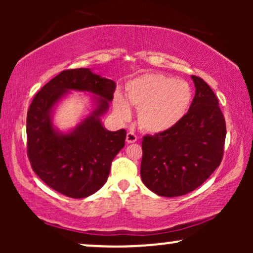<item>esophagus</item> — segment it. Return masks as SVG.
Instances as JSON below:
<instances>
[{
    "instance_id": "34e87169",
    "label": "esophagus",
    "mask_w": 253,
    "mask_h": 253,
    "mask_svg": "<svg viewBox=\"0 0 253 253\" xmlns=\"http://www.w3.org/2000/svg\"><path fill=\"white\" fill-rule=\"evenodd\" d=\"M138 139L137 134L132 132V131H129V132L126 133V143L127 144H132V143H136Z\"/></svg>"
}]
</instances>
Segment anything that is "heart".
I'll list each match as a JSON object with an SVG mask.
<instances>
[{
	"label": "heart",
	"mask_w": 253,
	"mask_h": 253,
	"mask_svg": "<svg viewBox=\"0 0 253 253\" xmlns=\"http://www.w3.org/2000/svg\"><path fill=\"white\" fill-rule=\"evenodd\" d=\"M126 100L120 93L114 95L117 116L127 120L130 106L139 109L138 122L148 132H164L184 119L191 107L193 91L188 82L160 74H146L126 84Z\"/></svg>",
	"instance_id": "1"
}]
</instances>
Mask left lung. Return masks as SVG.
<instances>
[{
    "label": "left lung",
    "instance_id": "1",
    "mask_svg": "<svg viewBox=\"0 0 253 253\" xmlns=\"http://www.w3.org/2000/svg\"><path fill=\"white\" fill-rule=\"evenodd\" d=\"M196 94L181 122L154 136H144L140 176L151 191L178 197L198 188L219 167L226 121L212 88L191 76Z\"/></svg>",
    "mask_w": 253,
    "mask_h": 253
}]
</instances>
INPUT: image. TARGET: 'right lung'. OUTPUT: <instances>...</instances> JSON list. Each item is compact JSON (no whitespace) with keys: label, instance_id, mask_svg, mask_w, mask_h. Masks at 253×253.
<instances>
[{"label":"right lung","instance_id":"right-lung-1","mask_svg":"<svg viewBox=\"0 0 253 253\" xmlns=\"http://www.w3.org/2000/svg\"><path fill=\"white\" fill-rule=\"evenodd\" d=\"M115 88V82L81 68L62 71L34 95L27 112V157L33 171L55 191L85 198L106 183L126 137L124 129L108 131L100 121ZM71 89L98 95L97 108L71 133L61 134L51 123V109Z\"/></svg>","mask_w":253,"mask_h":253}]
</instances>
